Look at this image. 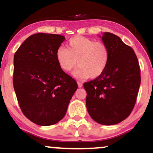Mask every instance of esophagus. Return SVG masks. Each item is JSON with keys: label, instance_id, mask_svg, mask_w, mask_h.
Instances as JSON below:
<instances>
[{"label": "esophagus", "instance_id": "esophagus-1", "mask_svg": "<svg viewBox=\"0 0 153 153\" xmlns=\"http://www.w3.org/2000/svg\"><path fill=\"white\" fill-rule=\"evenodd\" d=\"M77 83H78V86L79 88H82V82L78 81V82H77Z\"/></svg>", "mask_w": 153, "mask_h": 153}]
</instances>
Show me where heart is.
Instances as JSON below:
<instances>
[{
	"mask_svg": "<svg viewBox=\"0 0 153 153\" xmlns=\"http://www.w3.org/2000/svg\"><path fill=\"white\" fill-rule=\"evenodd\" d=\"M59 67L71 71L78 63L73 75L76 78H96L103 73L110 60V51L105 44L83 36L71 38L67 48L59 47L56 53Z\"/></svg>",
	"mask_w": 153,
	"mask_h": 153,
	"instance_id": "1",
	"label": "heart"
}]
</instances>
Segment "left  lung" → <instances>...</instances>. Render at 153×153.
<instances>
[{
    "mask_svg": "<svg viewBox=\"0 0 153 153\" xmlns=\"http://www.w3.org/2000/svg\"><path fill=\"white\" fill-rule=\"evenodd\" d=\"M101 38L109 49V62L102 75L83 86L89 115L99 124L111 126L126 119L133 110L140 71L133 49L118 36L105 32Z\"/></svg>",
    "mask_w": 153,
    "mask_h": 153,
    "instance_id": "left-lung-1",
    "label": "left lung"
}]
</instances>
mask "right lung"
Returning <instances> with one entry per match:
<instances>
[{"instance_id": "add662e5", "label": "right lung", "mask_w": 153, "mask_h": 153, "mask_svg": "<svg viewBox=\"0 0 153 153\" xmlns=\"http://www.w3.org/2000/svg\"><path fill=\"white\" fill-rule=\"evenodd\" d=\"M65 40L60 35L33 34L14 55L13 83L18 104L24 115L38 126H52L63 118L78 88L56 58Z\"/></svg>"}]
</instances>
